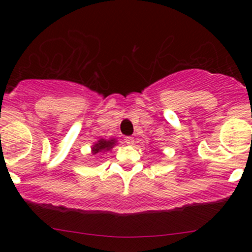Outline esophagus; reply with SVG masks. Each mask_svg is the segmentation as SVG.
<instances>
[{"label": "esophagus", "mask_w": 252, "mask_h": 252, "mask_svg": "<svg viewBox=\"0 0 252 252\" xmlns=\"http://www.w3.org/2000/svg\"><path fill=\"white\" fill-rule=\"evenodd\" d=\"M126 143L129 144V146H132L135 143V138L134 137H126Z\"/></svg>", "instance_id": "34e87169"}]
</instances>
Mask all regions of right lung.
I'll list each match as a JSON object with an SVG mask.
<instances>
[{"label":"right lung","instance_id":"add662e5","mask_svg":"<svg viewBox=\"0 0 252 252\" xmlns=\"http://www.w3.org/2000/svg\"><path fill=\"white\" fill-rule=\"evenodd\" d=\"M114 146H115V140H110V141L99 140L94 146V148H92V152H94V154H97V153H100L102 150L105 152V150L111 149Z\"/></svg>","mask_w":252,"mask_h":252}]
</instances>
